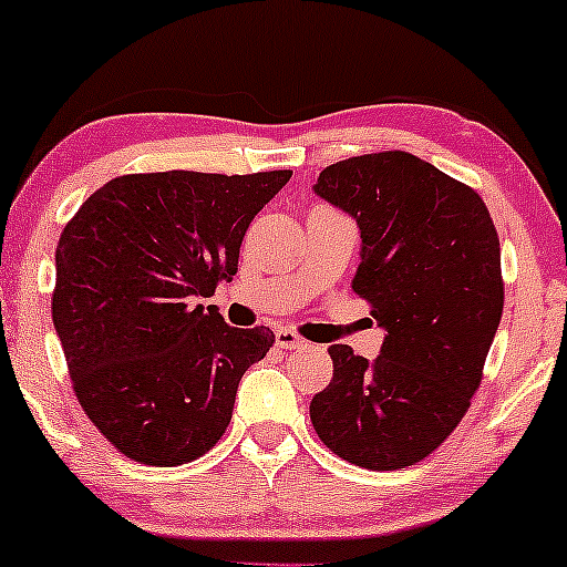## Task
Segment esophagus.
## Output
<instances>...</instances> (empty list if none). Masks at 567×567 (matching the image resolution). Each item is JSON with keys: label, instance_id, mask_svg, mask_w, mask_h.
<instances>
[{"label": "esophagus", "instance_id": "obj_1", "mask_svg": "<svg viewBox=\"0 0 567 567\" xmlns=\"http://www.w3.org/2000/svg\"><path fill=\"white\" fill-rule=\"evenodd\" d=\"M275 343L279 349H303L306 341L298 333H292L290 328H279L275 333Z\"/></svg>", "mask_w": 567, "mask_h": 567}]
</instances>
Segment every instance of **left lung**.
I'll return each instance as SVG.
<instances>
[{
    "instance_id": "obj_1",
    "label": "left lung",
    "mask_w": 567,
    "mask_h": 567,
    "mask_svg": "<svg viewBox=\"0 0 567 567\" xmlns=\"http://www.w3.org/2000/svg\"><path fill=\"white\" fill-rule=\"evenodd\" d=\"M315 194L360 229L354 288L386 330L373 362L330 347L333 381L309 405L343 461L392 472L451 437L483 381L501 311V247L474 188L408 152L324 167Z\"/></svg>"
}]
</instances>
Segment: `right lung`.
<instances>
[{
	"label": "right lung",
	"instance_id": "add662e5",
	"mask_svg": "<svg viewBox=\"0 0 567 567\" xmlns=\"http://www.w3.org/2000/svg\"><path fill=\"white\" fill-rule=\"evenodd\" d=\"M290 175H120L63 229L55 333L76 400L127 458L178 466L224 437L275 333L231 328L197 298L231 282L247 226Z\"/></svg>",
	"mask_w": 567,
	"mask_h": 567
}]
</instances>
